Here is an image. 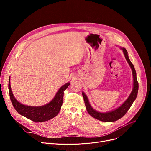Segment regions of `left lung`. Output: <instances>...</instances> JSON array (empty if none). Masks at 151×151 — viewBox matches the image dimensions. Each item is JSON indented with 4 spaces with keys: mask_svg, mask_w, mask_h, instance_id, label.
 I'll return each mask as SVG.
<instances>
[{
    "mask_svg": "<svg viewBox=\"0 0 151 151\" xmlns=\"http://www.w3.org/2000/svg\"><path fill=\"white\" fill-rule=\"evenodd\" d=\"M123 50V53L125 55V57L126 58L127 61L129 63L130 65L132 70V74H133L134 77V88L132 90L130 95L128 99L125 101L121 106L118 108L117 109H115V110L111 111L110 112L108 113H99L96 111H95L94 109L92 108L91 106V105L89 103V101L87 98L86 95L83 93V96L84 98V103L86 105V108L87 111L89 113V115L93 116V118H96L98 120L105 122H115L118 120H119L120 118L124 116L126 113L128 111V110L130 109V106H132V103H134L135 99L137 98V96L138 93V90H139V83L137 81V76H136V72L135 70V68L134 65L132 64V63L130 62V59L128 56V53L125 48H122Z\"/></svg>",
    "mask_w": 151,
    "mask_h": 151,
    "instance_id": "obj_1",
    "label": "left lung"
}]
</instances>
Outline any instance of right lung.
I'll return each instance as SVG.
<instances>
[{"label": "right lung", "mask_w": 151, "mask_h": 151, "mask_svg": "<svg viewBox=\"0 0 151 151\" xmlns=\"http://www.w3.org/2000/svg\"><path fill=\"white\" fill-rule=\"evenodd\" d=\"M69 85L70 83H68L62 86L52 101L47 104L42 106H26L18 102L14 97L12 93L10 77L9 81V92L14 108L20 115L33 122H42L52 119L58 115L62 105L63 93Z\"/></svg>", "instance_id": "right-lung-1"}]
</instances>
